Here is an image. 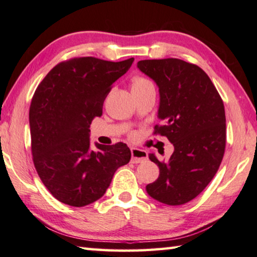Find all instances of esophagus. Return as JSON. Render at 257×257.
<instances>
[{
	"label": "esophagus",
	"mask_w": 257,
	"mask_h": 257,
	"mask_svg": "<svg viewBox=\"0 0 257 257\" xmlns=\"http://www.w3.org/2000/svg\"><path fill=\"white\" fill-rule=\"evenodd\" d=\"M146 159H147L146 151L135 149V147H133L132 149V162L133 163H141V162H143V161H145Z\"/></svg>",
	"instance_id": "esophagus-1"
}]
</instances>
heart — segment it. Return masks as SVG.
<instances>
[{
	"mask_svg": "<svg viewBox=\"0 0 257 257\" xmlns=\"http://www.w3.org/2000/svg\"><path fill=\"white\" fill-rule=\"evenodd\" d=\"M147 86H153V84L146 78L142 77V76H136L133 78L132 80V88L133 89H137V88H143V87H147Z\"/></svg>",
	"mask_w": 257,
	"mask_h": 257,
	"instance_id": "b5f03b06",
	"label": "heart"
}]
</instances>
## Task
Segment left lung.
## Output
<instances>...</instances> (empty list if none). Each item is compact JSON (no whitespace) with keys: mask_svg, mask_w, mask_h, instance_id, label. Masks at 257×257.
I'll use <instances>...</instances> for the list:
<instances>
[{"mask_svg":"<svg viewBox=\"0 0 257 257\" xmlns=\"http://www.w3.org/2000/svg\"><path fill=\"white\" fill-rule=\"evenodd\" d=\"M137 67L160 90L159 118L154 135L175 146L168 162L154 154L160 176L146 186L151 197L167 205H182L198 196L222 162L225 139L223 101L210 77L194 63L180 59L138 61Z\"/></svg>","mask_w":257,"mask_h":257,"instance_id":"1","label":"left lung"}]
</instances>
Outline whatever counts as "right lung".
Masks as SVG:
<instances>
[{"instance_id": "add662e5", "label": "right lung", "mask_w": 257, "mask_h": 257, "mask_svg": "<svg viewBox=\"0 0 257 257\" xmlns=\"http://www.w3.org/2000/svg\"><path fill=\"white\" fill-rule=\"evenodd\" d=\"M134 58L112 62L93 56L62 61L37 86L29 108L35 169L61 203L81 207L101 198L116 169L129 163L123 143L90 150L89 125L101 116L113 82Z\"/></svg>"}]
</instances>
